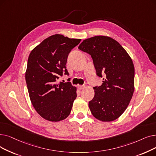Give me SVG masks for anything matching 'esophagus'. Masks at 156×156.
I'll use <instances>...</instances> for the list:
<instances>
[{
	"label": "esophagus",
	"instance_id": "obj_1",
	"mask_svg": "<svg viewBox=\"0 0 156 156\" xmlns=\"http://www.w3.org/2000/svg\"><path fill=\"white\" fill-rule=\"evenodd\" d=\"M85 87V85H78V88L79 90H82V89H84Z\"/></svg>",
	"mask_w": 156,
	"mask_h": 156
}]
</instances>
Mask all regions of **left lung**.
Returning <instances> with one entry per match:
<instances>
[{
	"label": "left lung",
	"mask_w": 156,
	"mask_h": 156,
	"mask_svg": "<svg viewBox=\"0 0 156 156\" xmlns=\"http://www.w3.org/2000/svg\"><path fill=\"white\" fill-rule=\"evenodd\" d=\"M78 48L90 54L97 75L104 77L102 85L94 87V97L89 103L92 114L103 122L116 120L126 110L134 90L131 58L116 40L108 36L85 39Z\"/></svg>",
	"instance_id": "8db88e82"
}]
</instances>
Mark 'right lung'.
Returning a JSON list of instances; mask_svg holds the SVG:
<instances>
[{
	"label": "right lung",
	"mask_w": 156,
	"mask_h": 156,
	"mask_svg": "<svg viewBox=\"0 0 156 156\" xmlns=\"http://www.w3.org/2000/svg\"><path fill=\"white\" fill-rule=\"evenodd\" d=\"M81 41L61 34L47 37L34 48L29 56L25 80L31 103L43 119L58 122L71 113L77 97L76 87L71 82H60V76L69 73L67 57Z\"/></svg>",
	"instance_id": "obj_1"
}]
</instances>
